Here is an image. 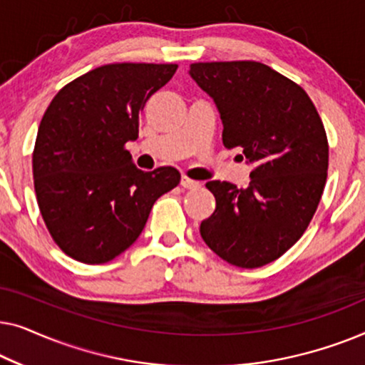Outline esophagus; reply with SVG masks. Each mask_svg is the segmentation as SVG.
I'll list each match as a JSON object with an SVG mask.
<instances>
[{"label": "esophagus", "instance_id": "obj_1", "mask_svg": "<svg viewBox=\"0 0 365 365\" xmlns=\"http://www.w3.org/2000/svg\"><path fill=\"white\" fill-rule=\"evenodd\" d=\"M181 186L184 189H197L199 186H201V182L194 181V179H189L187 176H182L181 178Z\"/></svg>", "mask_w": 365, "mask_h": 365}]
</instances>
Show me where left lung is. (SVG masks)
I'll return each instance as SVG.
<instances>
[{"label":"left lung","mask_w":365,"mask_h":365,"mask_svg":"<svg viewBox=\"0 0 365 365\" xmlns=\"http://www.w3.org/2000/svg\"><path fill=\"white\" fill-rule=\"evenodd\" d=\"M189 74L214 99L222 143L242 148L251 182L209 181L216 211L201 236L224 261L254 269L276 261L306 231L329 168L322 119L307 93L257 61L192 63Z\"/></svg>","instance_id":"8db88e82"}]
</instances>
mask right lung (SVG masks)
Returning a JSON list of instances; mask_svg holds the SVG:
<instances>
[{"label": "right lung", "instance_id": "right-lung-1", "mask_svg": "<svg viewBox=\"0 0 365 365\" xmlns=\"http://www.w3.org/2000/svg\"><path fill=\"white\" fill-rule=\"evenodd\" d=\"M178 64H104L58 91L38 128L34 191L53 241L69 257L104 264L143 232L163 194L181 181L171 166L144 173L128 141L144 104Z\"/></svg>", "mask_w": 365, "mask_h": 365}]
</instances>
